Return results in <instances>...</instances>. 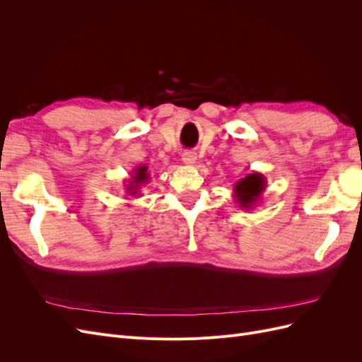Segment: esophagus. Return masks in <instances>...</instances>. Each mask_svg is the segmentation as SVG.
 <instances>
[{
  "label": "esophagus",
  "instance_id": "34e87169",
  "mask_svg": "<svg viewBox=\"0 0 362 362\" xmlns=\"http://www.w3.org/2000/svg\"><path fill=\"white\" fill-rule=\"evenodd\" d=\"M181 158H182L184 164H187V166H193L196 160H198V156H196V152H193V151H185Z\"/></svg>",
  "mask_w": 362,
  "mask_h": 362
}]
</instances>
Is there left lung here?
Listing matches in <instances>:
<instances>
[{
	"instance_id": "8db88e82",
	"label": "left lung",
	"mask_w": 362,
	"mask_h": 362,
	"mask_svg": "<svg viewBox=\"0 0 362 362\" xmlns=\"http://www.w3.org/2000/svg\"><path fill=\"white\" fill-rule=\"evenodd\" d=\"M266 187L267 181L264 175L252 172L234 184V198L242 210H252L258 202H261V196Z\"/></svg>"
}]
</instances>
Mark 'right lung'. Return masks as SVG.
Wrapping results in <instances>:
<instances>
[{"label":"right lung","mask_w":362,"mask_h":362,"mask_svg":"<svg viewBox=\"0 0 362 362\" xmlns=\"http://www.w3.org/2000/svg\"><path fill=\"white\" fill-rule=\"evenodd\" d=\"M146 182H149L148 166H145V164H140V166H137L134 169L133 175H131V178L128 180V184L125 185V187H127L125 190H127L128 194H133V196L137 194V198H140L139 190H140L141 185L146 184Z\"/></svg>","instance_id":"1"}]
</instances>
